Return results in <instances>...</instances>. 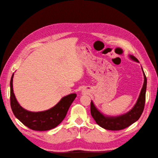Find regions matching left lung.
<instances>
[{
  "instance_id": "obj_1",
  "label": "left lung",
  "mask_w": 158,
  "mask_h": 158,
  "mask_svg": "<svg viewBox=\"0 0 158 158\" xmlns=\"http://www.w3.org/2000/svg\"><path fill=\"white\" fill-rule=\"evenodd\" d=\"M129 57L131 60L139 62L138 59L135 58L134 56L130 55ZM142 70L144 75V83L143 88L135 106L127 113L115 117L105 115L96 108L92 100L91 104H90L91 115L98 125L106 130H120L132 125V123L136 122L140 118V117L141 116L143 112L144 107H145L147 89V77L143 71V68Z\"/></svg>"
}]
</instances>
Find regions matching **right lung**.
Wrapping results in <instances>:
<instances>
[{
	"label": "right lung",
	"instance_id": "add662e5",
	"mask_svg": "<svg viewBox=\"0 0 158 158\" xmlns=\"http://www.w3.org/2000/svg\"><path fill=\"white\" fill-rule=\"evenodd\" d=\"M12 75L10 81V101L12 111L17 119L30 129L36 131H46L54 128L65 118L70 106L77 97L76 94L64 96L58 103L48 110L32 112L20 106L13 89Z\"/></svg>",
	"mask_w": 158,
	"mask_h": 158
}]
</instances>
